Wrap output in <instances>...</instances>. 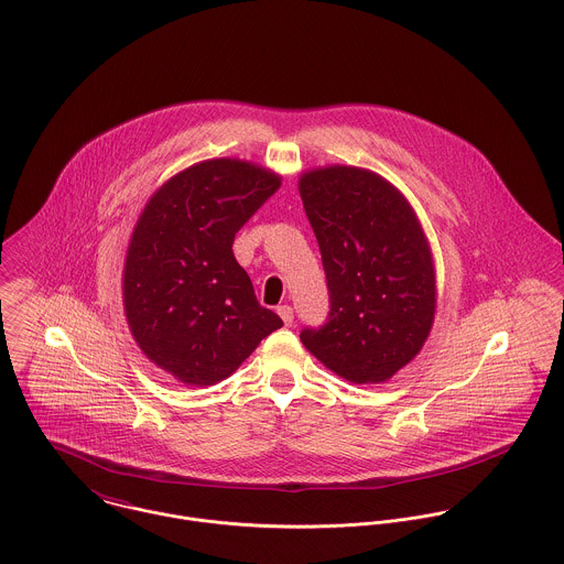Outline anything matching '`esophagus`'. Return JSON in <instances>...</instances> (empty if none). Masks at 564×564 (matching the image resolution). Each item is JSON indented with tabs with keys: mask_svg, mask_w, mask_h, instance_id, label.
Wrapping results in <instances>:
<instances>
[{
	"mask_svg": "<svg viewBox=\"0 0 564 564\" xmlns=\"http://www.w3.org/2000/svg\"><path fill=\"white\" fill-rule=\"evenodd\" d=\"M278 315L282 317L284 325H293V308H291V306H280V308H278Z\"/></svg>",
	"mask_w": 564,
	"mask_h": 564,
	"instance_id": "obj_1",
	"label": "esophagus"
}]
</instances>
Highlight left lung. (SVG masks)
Returning <instances> with one entry per match:
<instances>
[{"mask_svg":"<svg viewBox=\"0 0 564 564\" xmlns=\"http://www.w3.org/2000/svg\"><path fill=\"white\" fill-rule=\"evenodd\" d=\"M300 195L329 291L327 323L302 343L351 384L387 382L421 351L436 313L421 221L398 186L362 166L304 171Z\"/></svg>","mask_w":564,"mask_h":564,"instance_id":"obj_1","label":"left lung"}]
</instances>
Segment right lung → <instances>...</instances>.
Here are the masks:
<instances>
[{"mask_svg":"<svg viewBox=\"0 0 564 564\" xmlns=\"http://www.w3.org/2000/svg\"><path fill=\"white\" fill-rule=\"evenodd\" d=\"M282 177L241 159L182 169L141 210L123 262V311L141 351L186 387L230 378L282 319L262 308L232 242Z\"/></svg>","mask_w":564,"mask_h":564,"instance_id":"right-lung-1","label":"right lung"}]
</instances>
